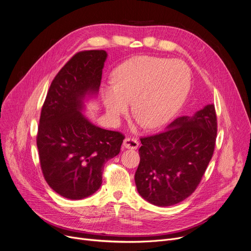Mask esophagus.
Returning a JSON list of instances; mask_svg holds the SVG:
<instances>
[{"label":"esophagus","instance_id":"esophagus-1","mask_svg":"<svg viewBox=\"0 0 251 251\" xmlns=\"http://www.w3.org/2000/svg\"><path fill=\"white\" fill-rule=\"evenodd\" d=\"M124 147L126 149L136 150L139 147V142L135 138H126L124 140Z\"/></svg>","mask_w":251,"mask_h":251}]
</instances>
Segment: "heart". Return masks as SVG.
I'll return each mask as SVG.
<instances>
[{
	"instance_id": "b5f03b06",
	"label": "heart",
	"mask_w": 251,
	"mask_h": 251,
	"mask_svg": "<svg viewBox=\"0 0 251 251\" xmlns=\"http://www.w3.org/2000/svg\"><path fill=\"white\" fill-rule=\"evenodd\" d=\"M190 86L188 67L181 61L141 55L122 64L104 86L102 98L112 120L131 109L147 128L166 124L184 102Z\"/></svg>"
}]
</instances>
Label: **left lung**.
<instances>
[{
    "mask_svg": "<svg viewBox=\"0 0 251 251\" xmlns=\"http://www.w3.org/2000/svg\"><path fill=\"white\" fill-rule=\"evenodd\" d=\"M217 114L213 104L181 116L158 134L142 137L135 174L139 194L158 207L188 198L199 186L213 157Z\"/></svg>",
    "mask_w": 251,
    "mask_h": 251,
    "instance_id": "1",
    "label": "left lung"
}]
</instances>
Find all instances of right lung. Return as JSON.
I'll return each mask as SVG.
<instances>
[{
	"label": "right lung",
	"instance_id": "add662e5",
	"mask_svg": "<svg viewBox=\"0 0 251 251\" xmlns=\"http://www.w3.org/2000/svg\"><path fill=\"white\" fill-rule=\"evenodd\" d=\"M105 50L77 52L52 80L41 108L36 144L44 179L60 196L81 200L102 183L105 162L125 136L92 125L81 113L86 94L99 90Z\"/></svg>",
	"mask_w": 251,
	"mask_h": 251
}]
</instances>
